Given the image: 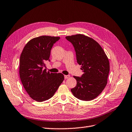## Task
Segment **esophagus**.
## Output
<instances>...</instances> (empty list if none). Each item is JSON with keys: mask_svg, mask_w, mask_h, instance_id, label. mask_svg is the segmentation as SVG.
Segmentation results:
<instances>
[{"mask_svg": "<svg viewBox=\"0 0 132 132\" xmlns=\"http://www.w3.org/2000/svg\"><path fill=\"white\" fill-rule=\"evenodd\" d=\"M69 77H70V75H64V78H65V79L69 78Z\"/></svg>", "mask_w": 132, "mask_h": 132, "instance_id": "esophagus-1", "label": "esophagus"}]
</instances>
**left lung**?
<instances>
[{"mask_svg": "<svg viewBox=\"0 0 132 132\" xmlns=\"http://www.w3.org/2000/svg\"><path fill=\"white\" fill-rule=\"evenodd\" d=\"M65 38L73 45L83 72L80 77L73 76L77 84L71 91L79 100L90 101L98 97L107 84L109 59L99 44L89 37L77 34Z\"/></svg>", "mask_w": 132, "mask_h": 132, "instance_id": "1", "label": "left lung"}]
</instances>
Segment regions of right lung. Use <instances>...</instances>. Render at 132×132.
<instances>
[{
	"mask_svg": "<svg viewBox=\"0 0 132 132\" xmlns=\"http://www.w3.org/2000/svg\"><path fill=\"white\" fill-rule=\"evenodd\" d=\"M60 37L41 36L30 40L20 57L19 74L22 84L30 97L42 102L51 98L64 80V75L47 72L45 62L54 44Z\"/></svg>",
	"mask_w": 132,
	"mask_h": 132,
	"instance_id": "right-lung-1",
	"label": "right lung"
}]
</instances>
